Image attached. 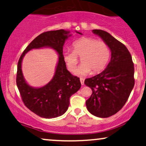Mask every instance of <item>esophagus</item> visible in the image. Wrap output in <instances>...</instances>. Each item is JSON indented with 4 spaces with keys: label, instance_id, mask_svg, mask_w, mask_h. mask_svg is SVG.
<instances>
[{
    "label": "esophagus",
    "instance_id": "obj_1",
    "mask_svg": "<svg viewBox=\"0 0 146 146\" xmlns=\"http://www.w3.org/2000/svg\"><path fill=\"white\" fill-rule=\"evenodd\" d=\"M80 82H81V84L83 86V85H84V78H80Z\"/></svg>",
    "mask_w": 146,
    "mask_h": 146
}]
</instances>
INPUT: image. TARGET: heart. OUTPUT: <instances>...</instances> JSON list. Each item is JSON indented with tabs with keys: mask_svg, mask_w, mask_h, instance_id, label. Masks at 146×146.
Segmentation results:
<instances>
[{
	"mask_svg": "<svg viewBox=\"0 0 146 146\" xmlns=\"http://www.w3.org/2000/svg\"><path fill=\"white\" fill-rule=\"evenodd\" d=\"M73 51H64L62 58L69 71L73 72L82 57V63L77 68L75 74L78 76H86L90 73H97L102 71L109 61L110 48L106 43L92 38H84L76 40L73 44Z\"/></svg>",
	"mask_w": 146,
	"mask_h": 146,
	"instance_id": "heart-1",
	"label": "heart"
}]
</instances>
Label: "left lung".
Instances as JSON below:
<instances>
[{
  "label": "left lung",
  "instance_id": "1",
  "mask_svg": "<svg viewBox=\"0 0 146 146\" xmlns=\"http://www.w3.org/2000/svg\"><path fill=\"white\" fill-rule=\"evenodd\" d=\"M92 32L109 46L111 58L104 71L85 80L92 90L86 104L93 115L107 118L119 112L129 97L135 84L134 65L124 44L104 30L93 29Z\"/></svg>",
  "mask_w": 146,
  "mask_h": 146
}]
</instances>
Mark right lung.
<instances>
[{
    "label": "right lung",
    "instance_id": "1",
    "mask_svg": "<svg viewBox=\"0 0 146 146\" xmlns=\"http://www.w3.org/2000/svg\"><path fill=\"white\" fill-rule=\"evenodd\" d=\"M75 32L82 35L81 32ZM71 36L69 31L64 29L42 33L27 46L18 62L16 82L22 100L31 111L40 117L52 119L65 113L69 106L70 97L81 88L79 78L71 74L62 58L64 42ZM43 47L56 51L59 59L53 79L45 86L35 88L29 86L24 78L22 60L27 51Z\"/></svg>",
    "mask_w": 146,
    "mask_h": 146
}]
</instances>
